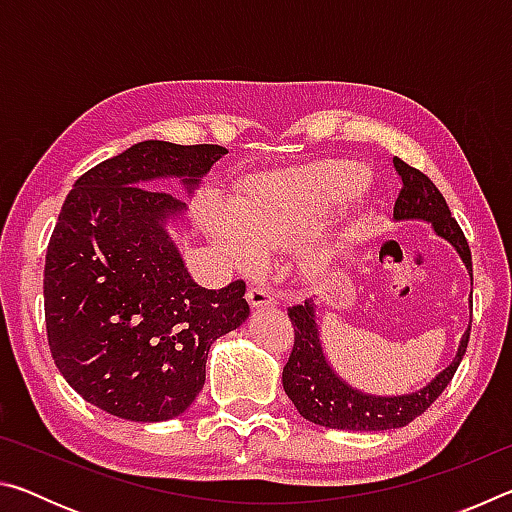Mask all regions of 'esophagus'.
<instances>
[{
  "mask_svg": "<svg viewBox=\"0 0 512 512\" xmlns=\"http://www.w3.org/2000/svg\"><path fill=\"white\" fill-rule=\"evenodd\" d=\"M248 302L250 307H273L275 305V293L273 289H268L266 284L255 282L248 287Z\"/></svg>",
  "mask_w": 512,
  "mask_h": 512,
  "instance_id": "obj_1",
  "label": "esophagus"
}]
</instances>
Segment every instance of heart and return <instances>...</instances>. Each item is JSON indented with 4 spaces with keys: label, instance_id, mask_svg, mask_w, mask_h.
<instances>
[{
    "label": "heart",
    "instance_id": "1",
    "mask_svg": "<svg viewBox=\"0 0 512 512\" xmlns=\"http://www.w3.org/2000/svg\"><path fill=\"white\" fill-rule=\"evenodd\" d=\"M366 173L352 164H323L302 173H271L248 180L235 212L212 205L207 223L225 253L239 264H253L262 248H284L314 225L329 207L361 192ZM327 259V246L311 244L305 264L316 268Z\"/></svg>",
    "mask_w": 512,
    "mask_h": 512
}]
</instances>
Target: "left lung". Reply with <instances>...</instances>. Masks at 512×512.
<instances>
[{
	"mask_svg": "<svg viewBox=\"0 0 512 512\" xmlns=\"http://www.w3.org/2000/svg\"><path fill=\"white\" fill-rule=\"evenodd\" d=\"M393 164L402 178L400 196H397L393 207V219L429 221L433 232L456 248V253L461 255L463 264L472 275L470 246H467L461 225L449 212L443 194L420 169L411 167L400 158H393ZM287 311L296 336H293L291 357L282 370L284 393L289 395V400L305 420L327 429L345 431H386L406 427L427 411L452 381L456 368L461 366L472 325H467L454 361L431 384L411 395L379 397L366 395L345 384L329 366L323 345H320L314 300H305L302 305H293Z\"/></svg>",
	"mask_w": 512,
	"mask_h": 512,
	"instance_id": "1",
	"label": "left lung"
}]
</instances>
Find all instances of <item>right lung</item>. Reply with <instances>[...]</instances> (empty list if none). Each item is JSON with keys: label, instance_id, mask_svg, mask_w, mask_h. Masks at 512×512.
Segmentation results:
<instances>
[{"label": "right lung", "instance_id": "add662e5", "mask_svg": "<svg viewBox=\"0 0 512 512\" xmlns=\"http://www.w3.org/2000/svg\"><path fill=\"white\" fill-rule=\"evenodd\" d=\"M228 149L140 142L85 171L67 194L45 259V323L60 375L117 418L160 422L183 413L205 384L219 336L250 314L246 282L203 289L167 232L187 192Z\"/></svg>", "mask_w": 512, "mask_h": 512}]
</instances>
